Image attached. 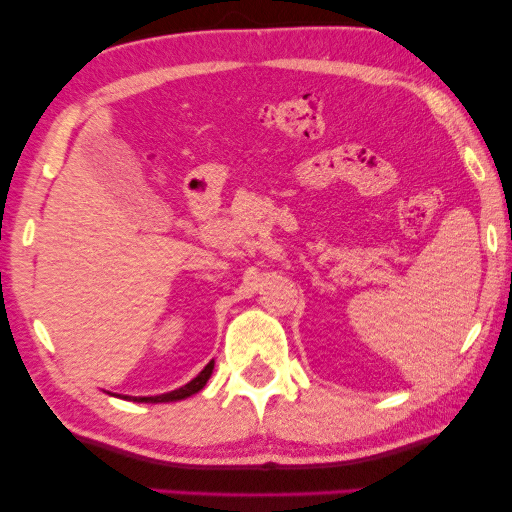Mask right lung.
Segmentation results:
<instances>
[{
	"instance_id": "right-lung-1",
	"label": "right lung",
	"mask_w": 512,
	"mask_h": 512,
	"mask_svg": "<svg viewBox=\"0 0 512 512\" xmlns=\"http://www.w3.org/2000/svg\"><path fill=\"white\" fill-rule=\"evenodd\" d=\"M212 370H214V361H209L205 368L200 370L198 377H193L191 382L184 384V387L174 389V391H167V394H160V396H130L135 403H172V401H181V398H188L193 394H198V391L205 387L209 377H212ZM128 398V396H125Z\"/></svg>"
}]
</instances>
